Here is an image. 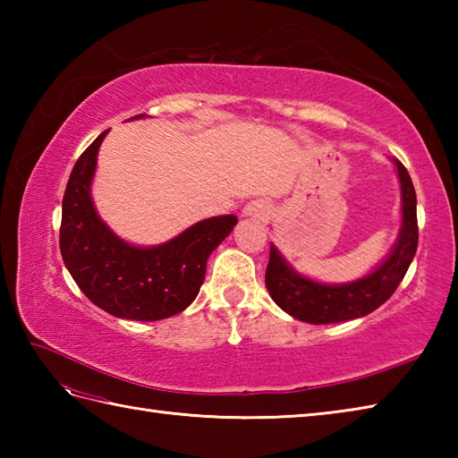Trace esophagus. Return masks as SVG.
Here are the masks:
<instances>
[{
  "instance_id": "esophagus-1",
  "label": "esophagus",
  "mask_w": 458,
  "mask_h": 458,
  "mask_svg": "<svg viewBox=\"0 0 458 458\" xmlns=\"http://www.w3.org/2000/svg\"><path fill=\"white\" fill-rule=\"evenodd\" d=\"M269 212H271L269 204L266 200L258 199V200H250L246 204L244 210H242V216L251 218V220H264V218H267Z\"/></svg>"
}]
</instances>
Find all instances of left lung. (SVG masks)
I'll list each match as a JSON object with an SVG mask.
<instances>
[{
  "instance_id": "left-lung-1",
  "label": "left lung",
  "mask_w": 458,
  "mask_h": 458,
  "mask_svg": "<svg viewBox=\"0 0 458 458\" xmlns=\"http://www.w3.org/2000/svg\"><path fill=\"white\" fill-rule=\"evenodd\" d=\"M402 191V226L395 244L372 271L348 284H323L289 264L284 254L271 244L266 269V287L279 309L309 325L344 323L366 317L382 307L394 295L410 269L417 251V197L410 173L392 159Z\"/></svg>"
}]
</instances>
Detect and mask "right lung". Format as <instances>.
<instances>
[{"instance_id":"right-lung-1","label":"right lung","mask_w":458,"mask_h":458,"mask_svg":"<svg viewBox=\"0 0 458 458\" xmlns=\"http://www.w3.org/2000/svg\"><path fill=\"white\" fill-rule=\"evenodd\" d=\"M145 114L131 120H141ZM104 131L92 141L66 182L61 254L76 285L96 307L118 318L161 320L197 299L207 261L234 230V214L210 216L157 246H138L106 224L92 199Z\"/></svg>"}]
</instances>
